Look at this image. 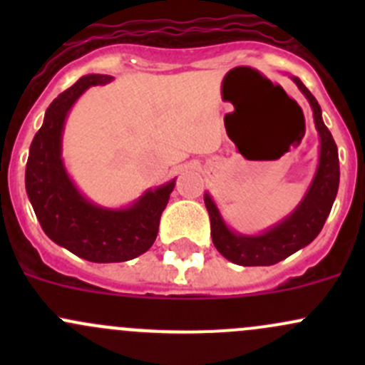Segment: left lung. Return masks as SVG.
Wrapping results in <instances>:
<instances>
[{"mask_svg": "<svg viewBox=\"0 0 365 365\" xmlns=\"http://www.w3.org/2000/svg\"><path fill=\"white\" fill-rule=\"evenodd\" d=\"M295 84L300 88L302 93L307 97L314 113V123L319 132V165L316 171L314 182L311 189L305 194L304 201L288 219L282 220L275 227L259 237H242V235L231 233L222 222L219 210L205 196V205L210 215V230H212V242L215 249L222 254L226 259L242 267H267L286 259L297 252L298 249L311 244L322 231L334 200H336L337 189H339V157H337V146L332 134L325 127L322 120V108L314 95L304 86L300 79L293 77Z\"/></svg>", "mask_w": 365, "mask_h": 365, "instance_id": "1", "label": "left lung"}]
</instances>
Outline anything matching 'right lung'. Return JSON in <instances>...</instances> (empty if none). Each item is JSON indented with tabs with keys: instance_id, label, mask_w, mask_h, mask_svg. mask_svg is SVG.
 Listing matches in <instances>:
<instances>
[{
	"instance_id": "obj_1",
	"label": "right lung",
	"mask_w": 365,
	"mask_h": 365,
	"mask_svg": "<svg viewBox=\"0 0 365 365\" xmlns=\"http://www.w3.org/2000/svg\"><path fill=\"white\" fill-rule=\"evenodd\" d=\"M109 81V76L91 73L58 95L33 138L26 164V192L43 233L93 263H120L148 251L175 189L173 180L157 190H148L128 210H104L88 203L68 180L60 157L65 116L84 90Z\"/></svg>"
}]
</instances>
